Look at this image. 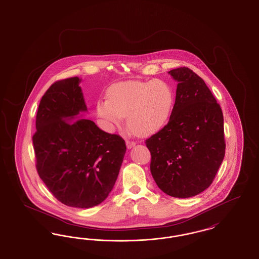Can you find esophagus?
Returning a JSON list of instances; mask_svg holds the SVG:
<instances>
[{
    "instance_id": "obj_1",
    "label": "esophagus",
    "mask_w": 259,
    "mask_h": 259,
    "mask_svg": "<svg viewBox=\"0 0 259 259\" xmlns=\"http://www.w3.org/2000/svg\"><path fill=\"white\" fill-rule=\"evenodd\" d=\"M135 145V142H132V141H128V140L126 141V146H127V148H133Z\"/></svg>"
}]
</instances>
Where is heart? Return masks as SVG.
<instances>
[{
    "label": "heart",
    "mask_w": 259,
    "mask_h": 259,
    "mask_svg": "<svg viewBox=\"0 0 259 259\" xmlns=\"http://www.w3.org/2000/svg\"><path fill=\"white\" fill-rule=\"evenodd\" d=\"M96 112L109 129L119 126L124 116L128 127L140 136L153 134L167 123L174 106L170 85L160 79L130 80L112 84Z\"/></svg>",
    "instance_id": "obj_1"
}]
</instances>
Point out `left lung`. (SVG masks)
I'll use <instances>...</instances> for the list:
<instances>
[{
  "mask_svg": "<svg viewBox=\"0 0 259 259\" xmlns=\"http://www.w3.org/2000/svg\"><path fill=\"white\" fill-rule=\"evenodd\" d=\"M178 81L170 119L146 140L150 172L161 190L195 196L211 185L225 154L222 108L205 81L182 67L168 72Z\"/></svg>",
  "mask_w": 259,
  "mask_h": 259,
  "instance_id": "8db88e82",
  "label": "left lung"
}]
</instances>
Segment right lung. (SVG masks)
<instances>
[{"label":"right lung","instance_id":"1","mask_svg":"<svg viewBox=\"0 0 259 259\" xmlns=\"http://www.w3.org/2000/svg\"><path fill=\"white\" fill-rule=\"evenodd\" d=\"M77 76L54 82L39 102L33 136L37 174L62 204L91 208L110 194L126 152L119 135L74 118L87 108Z\"/></svg>","mask_w":259,"mask_h":259}]
</instances>
